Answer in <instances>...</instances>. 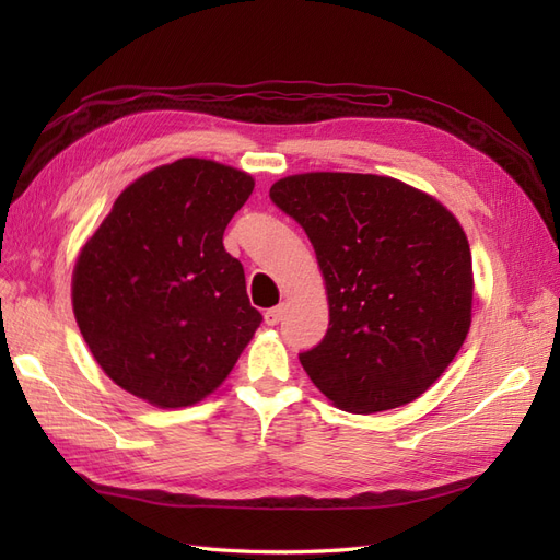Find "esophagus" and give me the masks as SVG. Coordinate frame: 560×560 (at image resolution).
Returning a JSON list of instances; mask_svg holds the SVG:
<instances>
[{"instance_id": "1", "label": "esophagus", "mask_w": 560, "mask_h": 560, "mask_svg": "<svg viewBox=\"0 0 560 560\" xmlns=\"http://www.w3.org/2000/svg\"><path fill=\"white\" fill-rule=\"evenodd\" d=\"M284 317V306L280 303V306H276V308H270V311H266L264 313V319H266V325H278V322Z\"/></svg>"}]
</instances>
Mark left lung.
Segmentation results:
<instances>
[{"mask_svg": "<svg viewBox=\"0 0 560 560\" xmlns=\"http://www.w3.org/2000/svg\"><path fill=\"white\" fill-rule=\"evenodd\" d=\"M306 231L327 284L329 329L299 354L338 409L376 413L420 397L471 325V252L457 219L413 186L306 173L270 186Z\"/></svg>", "mask_w": 560, "mask_h": 560, "instance_id": "left-lung-1", "label": "left lung"}]
</instances>
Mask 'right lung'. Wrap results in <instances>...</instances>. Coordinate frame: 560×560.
Wrapping results in <instances>:
<instances>
[{"label": "right lung", "instance_id": "obj_1", "mask_svg": "<svg viewBox=\"0 0 560 560\" xmlns=\"http://www.w3.org/2000/svg\"><path fill=\"white\" fill-rule=\"evenodd\" d=\"M252 189L235 167L179 159L135 179L83 245L77 325L126 393L161 409L191 406L238 362L264 317L224 231Z\"/></svg>", "mask_w": 560, "mask_h": 560}]
</instances>
